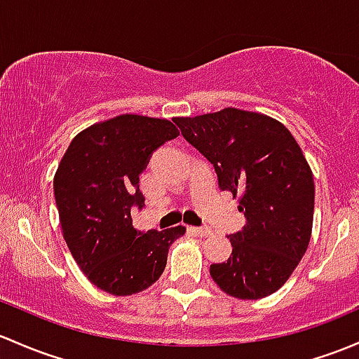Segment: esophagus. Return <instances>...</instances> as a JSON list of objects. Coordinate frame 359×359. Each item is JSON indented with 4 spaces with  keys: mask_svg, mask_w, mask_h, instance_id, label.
I'll list each match as a JSON object with an SVG mask.
<instances>
[{
    "mask_svg": "<svg viewBox=\"0 0 359 359\" xmlns=\"http://www.w3.org/2000/svg\"><path fill=\"white\" fill-rule=\"evenodd\" d=\"M189 232L194 233V236H198V237H210L211 236V229H208V227H201V229L189 227Z\"/></svg>",
    "mask_w": 359,
    "mask_h": 359,
    "instance_id": "34e87169",
    "label": "esophagus"
}]
</instances>
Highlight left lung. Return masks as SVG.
Segmentation results:
<instances>
[{
    "label": "left lung",
    "instance_id": "left-lung-1",
    "mask_svg": "<svg viewBox=\"0 0 359 359\" xmlns=\"http://www.w3.org/2000/svg\"><path fill=\"white\" fill-rule=\"evenodd\" d=\"M173 122L246 217L244 229L230 236V258L210 266L211 278L237 299L270 296L287 282L311 239L315 184L299 144L282 122L239 108Z\"/></svg>",
    "mask_w": 359,
    "mask_h": 359
}]
</instances>
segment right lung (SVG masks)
<instances>
[{
    "label": "right lung",
    "instance_id": "1",
    "mask_svg": "<svg viewBox=\"0 0 359 359\" xmlns=\"http://www.w3.org/2000/svg\"><path fill=\"white\" fill-rule=\"evenodd\" d=\"M179 130L167 118L113 116L72 139L55 180L63 239L90 284L113 296H132L153 285L167 265L168 248L186 227H132L130 208L144 205L139 173L149 154Z\"/></svg>",
    "mask_w": 359,
    "mask_h": 359
}]
</instances>
